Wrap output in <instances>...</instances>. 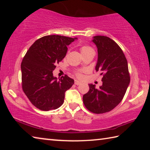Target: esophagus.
I'll use <instances>...</instances> for the list:
<instances>
[{
  "label": "esophagus",
  "instance_id": "esophagus-1",
  "mask_svg": "<svg viewBox=\"0 0 150 150\" xmlns=\"http://www.w3.org/2000/svg\"><path fill=\"white\" fill-rule=\"evenodd\" d=\"M81 83L80 82V81H77V80H75V84L76 85H80Z\"/></svg>",
  "mask_w": 150,
  "mask_h": 150
}]
</instances>
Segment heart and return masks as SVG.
<instances>
[{
  "mask_svg": "<svg viewBox=\"0 0 150 150\" xmlns=\"http://www.w3.org/2000/svg\"><path fill=\"white\" fill-rule=\"evenodd\" d=\"M80 52L81 53V54H82V55H83L86 54H87V53L94 52V50L91 47L88 46V45H82V46L80 47ZM76 75H77V77L79 78L82 77V74H81V72L76 73Z\"/></svg>",
  "mask_w": 150,
  "mask_h": 150,
  "instance_id": "1",
  "label": "heart"
}]
</instances>
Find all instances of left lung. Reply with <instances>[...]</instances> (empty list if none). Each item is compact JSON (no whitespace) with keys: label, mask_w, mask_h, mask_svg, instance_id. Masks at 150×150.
<instances>
[{"label":"left lung","mask_w":150,"mask_h":150,"mask_svg":"<svg viewBox=\"0 0 150 150\" xmlns=\"http://www.w3.org/2000/svg\"><path fill=\"white\" fill-rule=\"evenodd\" d=\"M93 42L98 49L95 69L103 75L99 88L89 84V91L83 96L85 107L91 112L103 114L120 103L130 81L127 59L120 46L110 38L96 35Z\"/></svg>","instance_id":"left-lung-1"}]
</instances>
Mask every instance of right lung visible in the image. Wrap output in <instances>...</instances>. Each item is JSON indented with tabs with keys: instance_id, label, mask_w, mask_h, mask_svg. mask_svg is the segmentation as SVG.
<instances>
[{
	"instance_id": "1",
	"label": "right lung",
	"mask_w": 150,
	"mask_h": 150,
	"mask_svg": "<svg viewBox=\"0 0 150 150\" xmlns=\"http://www.w3.org/2000/svg\"><path fill=\"white\" fill-rule=\"evenodd\" d=\"M75 39L59 35H45L33 44L21 63L22 87L33 105L41 110L57 109L64 102L65 91L74 84L65 75H53L57 63L65 57L67 45Z\"/></svg>"
}]
</instances>
